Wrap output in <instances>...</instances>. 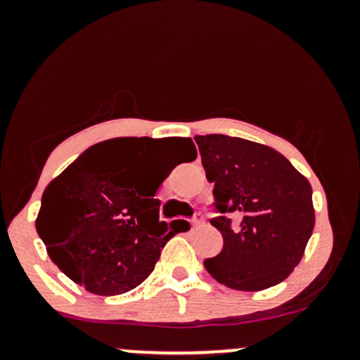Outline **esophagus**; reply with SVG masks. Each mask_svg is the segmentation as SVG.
Returning a JSON list of instances; mask_svg holds the SVG:
<instances>
[{
  "mask_svg": "<svg viewBox=\"0 0 360 360\" xmlns=\"http://www.w3.org/2000/svg\"><path fill=\"white\" fill-rule=\"evenodd\" d=\"M191 225H193V226H200V225H203V217H201L200 213L194 214V218L191 220Z\"/></svg>",
  "mask_w": 360,
  "mask_h": 360,
  "instance_id": "esophagus-1",
  "label": "esophagus"
}]
</instances>
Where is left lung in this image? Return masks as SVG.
<instances>
[{
  "instance_id": "obj_1",
  "label": "left lung",
  "mask_w": 360,
  "mask_h": 360,
  "mask_svg": "<svg viewBox=\"0 0 360 360\" xmlns=\"http://www.w3.org/2000/svg\"><path fill=\"white\" fill-rule=\"evenodd\" d=\"M194 140L217 208L242 218L237 229L225 217L212 220L223 250L205 260L206 271L238 291L276 286L298 266L313 233L311 184L269 146L218 134Z\"/></svg>"
}]
</instances>
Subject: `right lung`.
Instances as JSON below:
<instances>
[{"instance_id": "1", "label": "right lung", "mask_w": 360, "mask_h": 360, "mask_svg": "<svg viewBox=\"0 0 360 360\" xmlns=\"http://www.w3.org/2000/svg\"><path fill=\"white\" fill-rule=\"evenodd\" d=\"M154 139H111L82 152L45 188L37 232L49 257L86 291L115 296L143 283L167 240L177 233L159 221L155 191L166 176L154 174L146 191L139 181ZM186 162L196 159L191 139H174Z\"/></svg>"}]
</instances>
